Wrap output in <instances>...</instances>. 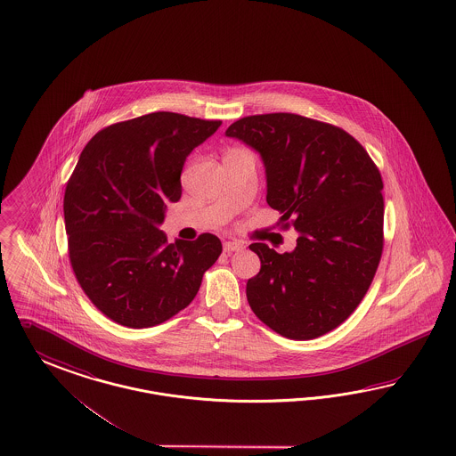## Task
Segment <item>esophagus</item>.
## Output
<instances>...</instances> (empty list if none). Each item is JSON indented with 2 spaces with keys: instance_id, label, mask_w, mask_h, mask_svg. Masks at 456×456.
Masks as SVG:
<instances>
[{
  "instance_id": "obj_1",
  "label": "esophagus",
  "mask_w": 456,
  "mask_h": 456,
  "mask_svg": "<svg viewBox=\"0 0 456 456\" xmlns=\"http://www.w3.org/2000/svg\"><path fill=\"white\" fill-rule=\"evenodd\" d=\"M243 248H245V245L240 243V241H236V240L226 241V243L223 245V250H224V253H228V255H232V253H235V251H241Z\"/></svg>"
}]
</instances>
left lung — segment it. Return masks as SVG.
<instances>
[{"mask_svg":"<svg viewBox=\"0 0 456 456\" xmlns=\"http://www.w3.org/2000/svg\"><path fill=\"white\" fill-rule=\"evenodd\" d=\"M226 135L260 152L266 203L298 232L292 253L251 243L262 262L251 310L283 338H321L357 309L381 262V173L351 134L298 114L248 116Z\"/></svg>","mask_w":456,"mask_h":456,"instance_id":"8db88e82","label":"left lung"}]
</instances>
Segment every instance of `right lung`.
Here are the masks:
<instances>
[{"label":"right lung","instance_id":"right-lung-1","mask_svg":"<svg viewBox=\"0 0 456 456\" xmlns=\"http://www.w3.org/2000/svg\"><path fill=\"white\" fill-rule=\"evenodd\" d=\"M221 120L152 112L112 124L84 147L63 196L69 256L88 300L110 321L144 329L186 309L220 238L167 243L166 201L181 198V171Z\"/></svg>","mask_w":456,"mask_h":456}]
</instances>
